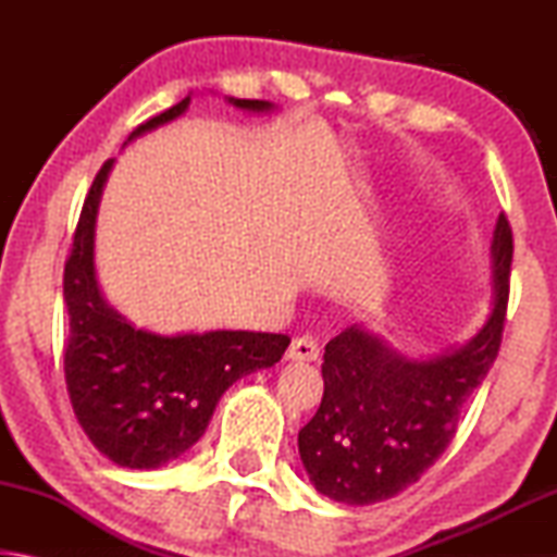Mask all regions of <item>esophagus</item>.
I'll return each instance as SVG.
<instances>
[{"mask_svg":"<svg viewBox=\"0 0 557 557\" xmlns=\"http://www.w3.org/2000/svg\"><path fill=\"white\" fill-rule=\"evenodd\" d=\"M289 361H317L319 358V344L312 336H297L287 348Z\"/></svg>","mask_w":557,"mask_h":557,"instance_id":"obj_1","label":"esophagus"}]
</instances>
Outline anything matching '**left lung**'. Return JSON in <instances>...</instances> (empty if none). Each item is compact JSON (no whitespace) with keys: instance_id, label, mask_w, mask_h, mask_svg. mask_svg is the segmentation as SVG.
I'll list each match as a JSON object with an SVG mask.
<instances>
[{"instance_id":"8db88e82","label":"left lung","mask_w":557,"mask_h":557,"mask_svg":"<svg viewBox=\"0 0 557 557\" xmlns=\"http://www.w3.org/2000/svg\"><path fill=\"white\" fill-rule=\"evenodd\" d=\"M492 256L494 312L457 351L410 361L358 326L326 344L322 403L299 430L301 461L324 496L348 506L385 502L445 455L502 348L513 260L506 213L498 215Z\"/></svg>"}]
</instances>
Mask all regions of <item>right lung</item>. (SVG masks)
I'll list each match as a JSON object with an SVG mask.
<instances>
[{"label":"right lung","mask_w":557,"mask_h":557,"mask_svg":"<svg viewBox=\"0 0 557 557\" xmlns=\"http://www.w3.org/2000/svg\"><path fill=\"white\" fill-rule=\"evenodd\" d=\"M188 98L143 122L132 137L174 120ZM268 110L265 100H233ZM112 159L100 166L83 201L63 270L69 338L65 388L75 420L102 455L120 467L152 469L199 442L221 395L258 369L277 363L287 334L209 332L157 336L132 329L102 299L92 268V228Z\"/></svg>","instance_id":"1"}]
</instances>
